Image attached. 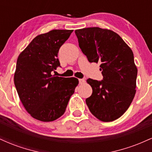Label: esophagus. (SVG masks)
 I'll return each instance as SVG.
<instances>
[{
  "mask_svg": "<svg viewBox=\"0 0 152 152\" xmlns=\"http://www.w3.org/2000/svg\"><path fill=\"white\" fill-rule=\"evenodd\" d=\"M78 81H79L80 84H83V83H84L85 82H86L85 79H83V78H79V79H78Z\"/></svg>",
  "mask_w": 152,
  "mask_h": 152,
  "instance_id": "34e87169",
  "label": "esophagus"
}]
</instances>
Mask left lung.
Segmentation results:
<instances>
[{
	"mask_svg": "<svg viewBox=\"0 0 152 152\" xmlns=\"http://www.w3.org/2000/svg\"><path fill=\"white\" fill-rule=\"evenodd\" d=\"M81 51L90 63L99 62L102 81L88 78L91 96L86 99L91 113L104 122L126 112L136 94L137 68L134 53L116 33L99 27L75 31Z\"/></svg>",
	"mask_w": 152,
	"mask_h": 152,
	"instance_id": "8db88e82",
	"label": "left lung"
}]
</instances>
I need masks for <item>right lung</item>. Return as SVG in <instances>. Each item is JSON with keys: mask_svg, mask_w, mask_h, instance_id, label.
Listing matches in <instances>:
<instances>
[{"mask_svg": "<svg viewBox=\"0 0 152 152\" xmlns=\"http://www.w3.org/2000/svg\"><path fill=\"white\" fill-rule=\"evenodd\" d=\"M72 32L52 30L38 35L17 59L14 83L19 98L28 113L39 121L61 117L78 84L76 78L53 75L60 66L58 50Z\"/></svg>", "mask_w": 152, "mask_h": 152, "instance_id": "1", "label": "right lung"}]
</instances>
